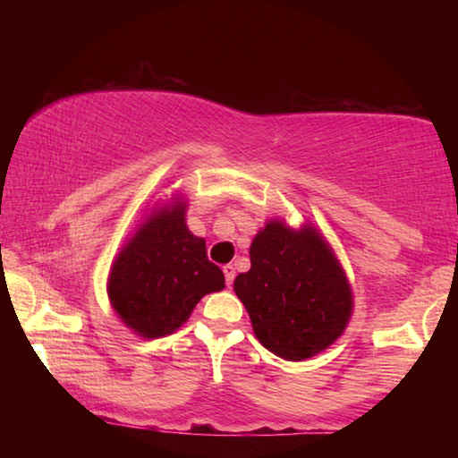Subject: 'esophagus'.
<instances>
[{
    "label": "esophagus",
    "instance_id": "esophagus-1",
    "mask_svg": "<svg viewBox=\"0 0 458 458\" xmlns=\"http://www.w3.org/2000/svg\"><path fill=\"white\" fill-rule=\"evenodd\" d=\"M224 270V276H226V284L230 286L232 283H234V276H236V268L232 267V265H226L222 268Z\"/></svg>",
    "mask_w": 458,
    "mask_h": 458
}]
</instances>
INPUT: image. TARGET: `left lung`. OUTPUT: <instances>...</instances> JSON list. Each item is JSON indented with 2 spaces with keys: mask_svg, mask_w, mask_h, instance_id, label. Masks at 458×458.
Listing matches in <instances>:
<instances>
[{
  "mask_svg": "<svg viewBox=\"0 0 458 458\" xmlns=\"http://www.w3.org/2000/svg\"><path fill=\"white\" fill-rule=\"evenodd\" d=\"M234 291L257 339L291 361L327 350L352 315V289L327 242L278 220L252 240L250 270L236 276Z\"/></svg>",
  "mask_w": 458,
  "mask_h": 458,
  "instance_id": "obj_1",
  "label": "left lung"
}]
</instances>
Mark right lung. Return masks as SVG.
<instances>
[{
    "label": "right lung",
    "mask_w": 458,
    "mask_h": 458,
    "mask_svg": "<svg viewBox=\"0 0 458 458\" xmlns=\"http://www.w3.org/2000/svg\"><path fill=\"white\" fill-rule=\"evenodd\" d=\"M183 216V201L155 212L123 248L108 276L113 309L141 337L169 335L204 294L226 286L220 267L208 260L204 238L191 234Z\"/></svg>",
    "instance_id": "add662e5"
}]
</instances>
